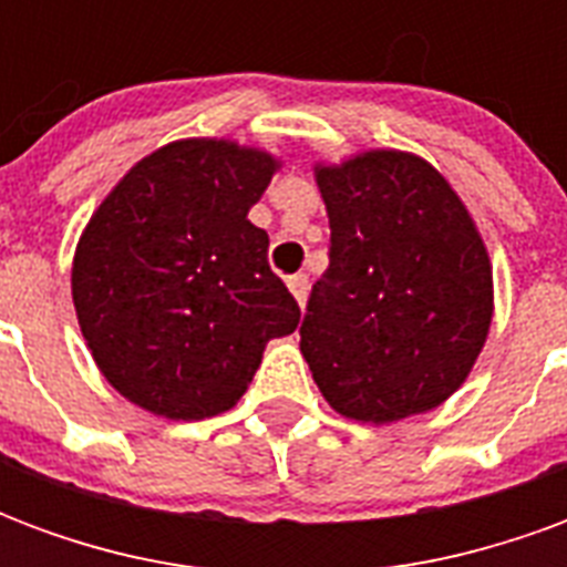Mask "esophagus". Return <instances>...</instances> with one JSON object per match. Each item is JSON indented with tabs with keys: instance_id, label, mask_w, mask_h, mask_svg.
I'll list each match as a JSON object with an SVG mask.
<instances>
[{
	"instance_id": "1",
	"label": "esophagus",
	"mask_w": 567,
	"mask_h": 567,
	"mask_svg": "<svg viewBox=\"0 0 567 567\" xmlns=\"http://www.w3.org/2000/svg\"><path fill=\"white\" fill-rule=\"evenodd\" d=\"M288 288H291V295H295V300L303 307L307 303V295H309V279L303 276V272H297V276H288Z\"/></svg>"
}]
</instances>
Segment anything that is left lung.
Returning <instances> with one entry per match:
<instances>
[{"instance_id":"1","label":"left lung","mask_w":567,"mask_h":567,"mask_svg":"<svg viewBox=\"0 0 567 567\" xmlns=\"http://www.w3.org/2000/svg\"><path fill=\"white\" fill-rule=\"evenodd\" d=\"M331 221L300 352L324 401L358 422L434 410L474 368L492 324V267L450 182L416 154L316 166Z\"/></svg>"}]
</instances>
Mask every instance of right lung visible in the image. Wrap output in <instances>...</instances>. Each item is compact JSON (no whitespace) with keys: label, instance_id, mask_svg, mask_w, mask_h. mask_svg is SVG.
<instances>
[{"label":"right lung","instance_id":"add662e5","mask_svg":"<svg viewBox=\"0 0 567 567\" xmlns=\"http://www.w3.org/2000/svg\"><path fill=\"white\" fill-rule=\"evenodd\" d=\"M279 163L227 140L163 145L81 234L72 300L103 377L154 416L209 419L246 394L300 307L248 209Z\"/></svg>","mask_w":567,"mask_h":567}]
</instances>
